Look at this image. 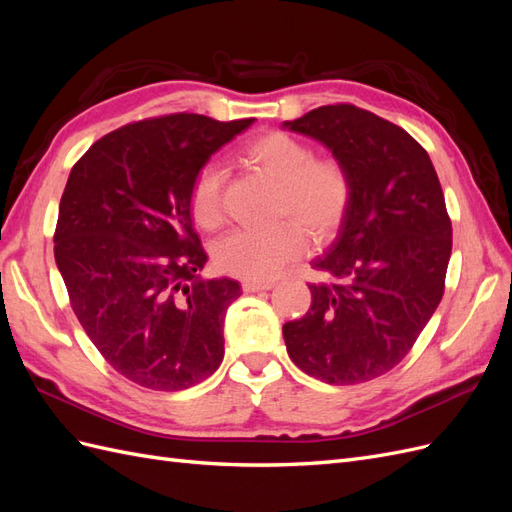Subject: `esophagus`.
I'll return each mask as SVG.
<instances>
[{
    "label": "esophagus",
    "instance_id": "obj_1",
    "mask_svg": "<svg viewBox=\"0 0 512 512\" xmlns=\"http://www.w3.org/2000/svg\"><path fill=\"white\" fill-rule=\"evenodd\" d=\"M243 292H260V290H271L273 282H260V280H243L241 284Z\"/></svg>",
    "mask_w": 512,
    "mask_h": 512
}]
</instances>
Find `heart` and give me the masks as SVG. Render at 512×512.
Wrapping results in <instances>:
<instances>
[{"label": "heart", "mask_w": 512, "mask_h": 512, "mask_svg": "<svg viewBox=\"0 0 512 512\" xmlns=\"http://www.w3.org/2000/svg\"><path fill=\"white\" fill-rule=\"evenodd\" d=\"M241 160L277 183L275 215L301 225L312 241H324L342 224L350 203V177L335 158H314V149L286 132H262L241 147ZM192 220L205 230L224 220L222 170L200 166L190 185ZM290 222L269 230H230L213 243L218 271L245 280H267L305 250V235Z\"/></svg>", "instance_id": "obj_1"}]
</instances>
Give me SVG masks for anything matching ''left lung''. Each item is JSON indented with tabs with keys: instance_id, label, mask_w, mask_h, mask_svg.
<instances>
[{
	"instance_id": "left-lung-1",
	"label": "left lung",
	"mask_w": 512,
	"mask_h": 512,
	"mask_svg": "<svg viewBox=\"0 0 512 512\" xmlns=\"http://www.w3.org/2000/svg\"><path fill=\"white\" fill-rule=\"evenodd\" d=\"M284 128L316 138L350 177V203L309 284L312 307L284 324L292 363L327 384L391 371L444 294L453 228L427 151L395 123L354 104L314 108Z\"/></svg>"
}]
</instances>
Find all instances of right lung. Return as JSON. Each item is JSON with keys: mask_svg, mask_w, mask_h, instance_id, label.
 <instances>
[{"mask_svg": "<svg viewBox=\"0 0 512 512\" xmlns=\"http://www.w3.org/2000/svg\"><path fill=\"white\" fill-rule=\"evenodd\" d=\"M254 119L175 113L102 136L70 170L55 262L91 342L123 378L183 391L224 359V318L239 282L200 280L207 254L190 185Z\"/></svg>", "mask_w": 512, "mask_h": 512, "instance_id": "1", "label": "right lung"}]
</instances>
